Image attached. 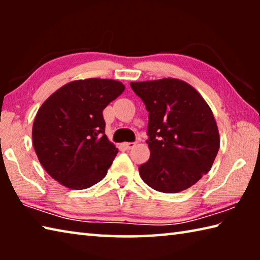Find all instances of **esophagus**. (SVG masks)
I'll use <instances>...</instances> for the list:
<instances>
[{
	"instance_id": "1",
	"label": "esophagus",
	"mask_w": 260,
	"mask_h": 260,
	"mask_svg": "<svg viewBox=\"0 0 260 260\" xmlns=\"http://www.w3.org/2000/svg\"><path fill=\"white\" fill-rule=\"evenodd\" d=\"M136 146V143H134V142H126V143H124V147L126 148V149H133L134 147Z\"/></svg>"
}]
</instances>
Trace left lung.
Listing matches in <instances>:
<instances>
[{"mask_svg":"<svg viewBox=\"0 0 260 260\" xmlns=\"http://www.w3.org/2000/svg\"><path fill=\"white\" fill-rule=\"evenodd\" d=\"M149 112L150 158L140 175L157 191L174 193L195 184L212 167L220 138L212 110L182 80L131 82Z\"/></svg>","mask_w":260,"mask_h":260,"instance_id":"8db88e82","label":"left lung"}]
</instances>
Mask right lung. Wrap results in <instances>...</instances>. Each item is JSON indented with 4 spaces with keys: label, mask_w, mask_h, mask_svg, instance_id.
<instances>
[{
    "label": "right lung",
    "mask_w": 260,
    "mask_h": 260,
    "mask_svg": "<svg viewBox=\"0 0 260 260\" xmlns=\"http://www.w3.org/2000/svg\"><path fill=\"white\" fill-rule=\"evenodd\" d=\"M125 90L120 81L89 78L67 83L38 110L33 146L52 179L70 189H86L108 173L118 149L105 135L103 110Z\"/></svg>",
    "instance_id": "add662e5"
}]
</instances>
